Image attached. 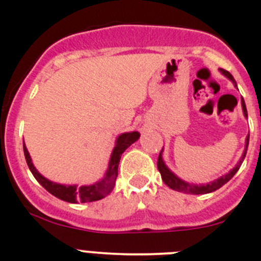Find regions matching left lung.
Wrapping results in <instances>:
<instances>
[{
  "instance_id": "left-lung-1",
  "label": "left lung",
  "mask_w": 261,
  "mask_h": 261,
  "mask_svg": "<svg viewBox=\"0 0 261 261\" xmlns=\"http://www.w3.org/2000/svg\"><path fill=\"white\" fill-rule=\"evenodd\" d=\"M221 72H223L224 75H226L228 79L232 80L233 82L236 84L234 79H233V75L230 74L228 70H224V69H220ZM241 103H242V109H243V113H245V116L247 117V109H246V104H245V100H243V97L241 99ZM248 139H250V134L247 135V138H246V150H247V147H248ZM246 150L245 153H243L242 155V160L238 162L237 166L234 167V169L232 170V171L229 172V174L224 175V176L219 177L218 180H215V181H213L211 184H206V186H191V184H188V182L182 181L181 179H179V177L176 176V175L172 174L171 171H170L169 169L166 167V165L164 164V161H162V150L160 152V155H158V160H157V167H158V171H160L161 174V177H162V180H164V182L166 184L167 187H170L171 189H174V191H177V192H181V193H192V194H204V193H210V192H214L216 191V189L221 188V187L224 186V184H226V182L229 181L230 179H232L233 176L236 175V172L238 171V169L241 167V165H242V161L243 158H245L246 155Z\"/></svg>"
}]
</instances>
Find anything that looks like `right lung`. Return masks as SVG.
<instances>
[{
	"label": "right lung",
	"mask_w": 261,
	"mask_h": 261,
	"mask_svg": "<svg viewBox=\"0 0 261 261\" xmlns=\"http://www.w3.org/2000/svg\"><path fill=\"white\" fill-rule=\"evenodd\" d=\"M139 136H140V134L136 133V131L119 135L118 139H117L113 153H112L111 161H109L108 171H107V175L104 176V179H101L100 181L94 184V186H85L80 187V188H77V186L67 187L62 186V184H57V182L50 181V180L43 177L41 174H38V171L35 169L33 164H32L31 155H29L23 140L24 155H25L27 165H28L31 172L46 191L50 192L53 196L58 197V198L62 199V201L70 202V203H77V202L85 203V202L99 201V199L104 198V197L108 196V194L113 191L114 186H116L117 175H118V164L119 160H121V155H122V153L125 152L133 143H135L136 140H138Z\"/></svg>",
	"instance_id": "obj_1"
}]
</instances>
